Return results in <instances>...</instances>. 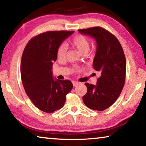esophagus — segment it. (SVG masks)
Returning a JSON list of instances; mask_svg holds the SVG:
<instances>
[{
    "mask_svg": "<svg viewBox=\"0 0 146 146\" xmlns=\"http://www.w3.org/2000/svg\"><path fill=\"white\" fill-rule=\"evenodd\" d=\"M73 86H77L78 84V82H76V81H73Z\"/></svg>",
    "mask_w": 146,
    "mask_h": 146,
    "instance_id": "34e87169",
    "label": "esophagus"
}]
</instances>
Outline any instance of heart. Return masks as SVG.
Returning a JSON list of instances; mask_svg holds the SVG:
<instances>
[{
    "mask_svg": "<svg viewBox=\"0 0 146 146\" xmlns=\"http://www.w3.org/2000/svg\"><path fill=\"white\" fill-rule=\"evenodd\" d=\"M69 42L73 48L77 49L80 53H86L90 49V42L89 39L83 35L79 34L71 39ZM67 53V48L64 45H60L57 49L56 56L59 59L65 58Z\"/></svg>",
    "mask_w": 146,
    "mask_h": 146,
    "instance_id": "b5f03b06",
    "label": "heart"
}]
</instances>
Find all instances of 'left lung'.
Listing matches in <instances>:
<instances>
[{"instance_id":"1","label":"left lung","mask_w":146,"mask_h":146,"mask_svg":"<svg viewBox=\"0 0 146 146\" xmlns=\"http://www.w3.org/2000/svg\"><path fill=\"white\" fill-rule=\"evenodd\" d=\"M78 31L92 36L97 42L93 65L100 74L97 85L85 83L88 91L82 97L83 102L91 110L102 111L114 104L124 86L126 72L124 53L116 36L101 27L78 29Z\"/></svg>"}]
</instances>
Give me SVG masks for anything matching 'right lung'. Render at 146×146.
Instances as JSON below:
<instances>
[{"mask_svg": "<svg viewBox=\"0 0 146 146\" xmlns=\"http://www.w3.org/2000/svg\"><path fill=\"white\" fill-rule=\"evenodd\" d=\"M73 31H49L30 39L21 59V74L24 90L39 110L53 113L63 107L66 95L73 88L70 80L53 78V62L64 40Z\"/></svg>", "mask_w": 146, "mask_h": 146, "instance_id": "1", "label": "right lung"}]
</instances>
